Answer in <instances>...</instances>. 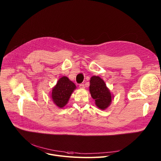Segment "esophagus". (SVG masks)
<instances>
[{"label": "esophagus", "instance_id": "obj_1", "mask_svg": "<svg viewBox=\"0 0 161 161\" xmlns=\"http://www.w3.org/2000/svg\"><path fill=\"white\" fill-rule=\"evenodd\" d=\"M80 88L81 89H84L85 88V85L84 84H80Z\"/></svg>", "mask_w": 161, "mask_h": 161}]
</instances>
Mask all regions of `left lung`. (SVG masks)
Masks as SVG:
<instances>
[{
    "label": "left lung",
    "instance_id": "left-lung-1",
    "mask_svg": "<svg viewBox=\"0 0 161 161\" xmlns=\"http://www.w3.org/2000/svg\"><path fill=\"white\" fill-rule=\"evenodd\" d=\"M89 90L92 97L95 100L96 105L99 108L104 110L109 106L113 96L99 76L91 77Z\"/></svg>",
    "mask_w": 161,
    "mask_h": 161
}]
</instances>
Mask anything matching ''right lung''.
Masks as SVG:
<instances>
[{"label": "right lung", "mask_w": 161, "mask_h": 161, "mask_svg": "<svg viewBox=\"0 0 161 161\" xmlns=\"http://www.w3.org/2000/svg\"><path fill=\"white\" fill-rule=\"evenodd\" d=\"M76 88L75 84L67 77L60 78L52 92L51 97L54 104L60 108L64 107Z\"/></svg>", "instance_id": "right-lung-1"}]
</instances>
